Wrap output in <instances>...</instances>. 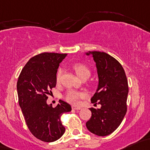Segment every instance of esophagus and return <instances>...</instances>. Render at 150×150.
<instances>
[{
  "label": "esophagus",
  "mask_w": 150,
  "mask_h": 150,
  "mask_svg": "<svg viewBox=\"0 0 150 150\" xmlns=\"http://www.w3.org/2000/svg\"><path fill=\"white\" fill-rule=\"evenodd\" d=\"M72 110H78L81 109V108H80V107H76V106H72Z\"/></svg>",
  "instance_id": "obj_1"
}]
</instances>
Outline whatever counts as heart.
<instances>
[{
  "label": "heart",
  "instance_id": "obj_1",
  "mask_svg": "<svg viewBox=\"0 0 150 150\" xmlns=\"http://www.w3.org/2000/svg\"><path fill=\"white\" fill-rule=\"evenodd\" d=\"M73 69L75 70V73L80 78H82L85 76H90V70L86 65H83L82 63H76L73 65ZM62 70L61 68H59L56 74V80L57 82L60 81V77H61ZM85 97V94L82 92L76 91L74 90H70L65 94V99L68 103L73 105H78L80 103V100L83 99Z\"/></svg>",
  "mask_w": 150,
  "mask_h": 150
}]
</instances>
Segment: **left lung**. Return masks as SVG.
Segmentation results:
<instances>
[{
	"instance_id": "obj_1",
	"label": "left lung",
	"mask_w": 150,
	"mask_h": 150,
	"mask_svg": "<svg viewBox=\"0 0 150 150\" xmlns=\"http://www.w3.org/2000/svg\"><path fill=\"white\" fill-rule=\"evenodd\" d=\"M86 55H93L99 79L91 102L95 106L101 105L100 109L90 108L92 116L86 127L96 135H109L120 126L127 112V79L121 64L106 52L89 51Z\"/></svg>"
}]
</instances>
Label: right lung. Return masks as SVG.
<instances>
[{
    "label": "right lung",
    "instance_id": "add662e5",
    "mask_svg": "<svg viewBox=\"0 0 150 150\" xmlns=\"http://www.w3.org/2000/svg\"><path fill=\"white\" fill-rule=\"evenodd\" d=\"M67 54L42 52L31 57L19 75L17 91L19 105L30 132L46 142L56 141L65 131L60 117L71 111L68 103L59 100L52 108L47 95L56 85L59 65Z\"/></svg>",
    "mask_w": 150,
    "mask_h": 150
}]
</instances>
